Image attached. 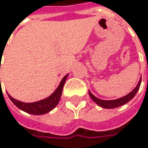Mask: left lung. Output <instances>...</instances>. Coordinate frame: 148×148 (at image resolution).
Listing matches in <instances>:
<instances>
[{
  "mask_svg": "<svg viewBox=\"0 0 148 148\" xmlns=\"http://www.w3.org/2000/svg\"><path fill=\"white\" fill-rule=\"evenodd\" d=\"M140 83H141V78L140 79L137 86L134 87L133 91H131L130 93H128L127 95L122 97V98H119V99H113V100H103V99H100L97 97H95L90 91H89V96L91 97V99L97 103L99 106L104 108V109H114V108H117V107H120L125 103H127L128 102H130L134 97L135 96V94L137 93L139 88H140Z\"/></svg>",
  "mask_w": 148,
  "mask_h": 148,
  "instance_id": "left-lung-1",
  "label": "left lung"
}]
</instances>
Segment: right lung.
Instances as JSON below:
<instances>
[{"mask_svg":"<svg viewBox=\"0 0 148 148\" xmlns=\"http://www.w3.org/2000/svg\"><path fill=\"white\" fill-rule=\"evenodd\" d=\"M68 75L69 74H66L62 78L59 86H57V88L55 90V92L50 96H49L45 99H42V100H39L37 102L24 103V102L18 101V100L14 99L8 93V95L9 99H11V101L21 110L27 112L29 114H32V115H44V114L49 112L50 110H52L58 104L60 99L62 97V89H63V86H64V84H65Z\"/></svg>","mask_w":148,"mask_h":148,"instance_id":"obj_1","label":"right lung"}]
</instances>
